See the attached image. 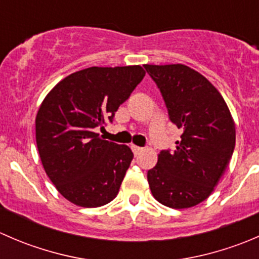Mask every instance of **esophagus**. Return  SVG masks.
<instances>
[{
	"instance_id": "esophagus-1",
	"label": "esophagus",
	"mask_w": 259,
	"mask_h": 259,
	"mask_svg": "<svg viewBox=\"0 0 259 259\" xmlns=\"http://www.w3.org/2000/svg\"><path fill=\"white\" fill-rule=\"evenodd\" d=\"M132 150L133 153L135 154V155H138V154H140L143 151V148L142 146H137V145H132Z\"/></svg>"
}]
</instances>
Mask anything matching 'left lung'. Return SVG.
<instances>
[{
  "label": "left lung",
  "mask_w": 259,
  "mask_h": 259,
  "mask_svg": "<svg viewBox=\"0 0 259 259\" xmlns=\"http://www.w3.org/2000/svg\"><path fill=\"white\" fill-rule=\"evenodd\" d=\"M160 90L169 119L183 130L174 151L161 150L148 171L153 197L184 209L207 199L226 171L236 145V125L219 91L182 64L144 65Z\"/></svg>",
  "instance_id": "8db88e82"
}]
</instances>
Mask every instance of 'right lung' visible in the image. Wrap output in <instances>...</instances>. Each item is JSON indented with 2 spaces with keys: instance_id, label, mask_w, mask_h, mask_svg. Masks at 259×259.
Wrapping results in <instances>:
<instances>
[{
  "instance_id": "right-lung-1",
  "label": "right lung",
  "mask_w": 259,
  "mask_h": 259,
  "mask_svg": "<svg viewBox=\"0 0 259 259\" xmlns=\"http://www.w3.org/2000/svg\"><path fill=\"white\" fill-rule=\"evenodd\" d=\"M145 76L139 65L89 67L60 81L36 115V143L46 174L62 197L95 208L117 195L133 160L129 146L99 138L96 127L115 111Z\"/></svg>"
}]
</instances>
